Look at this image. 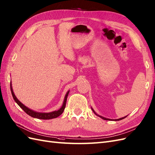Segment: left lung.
I'll use <instances>...</instances> for the list:
<instances>
[{"mask_svg": "<svg viewBox=\"0 0 155 155\" xmlns=\"http://www.w3.org/2000/svg\"><path fill=\"white\" fill-rule=\"evenodd\" d=\"M92 110H93V112L95 113V114H96V115L97 116H98V117H100V118H101L102 119H104V120H110V119H109V118H105V117H101V116H100V115H99V114H96V112H95L94 111V110L92 108ZM127 116H126V117H122V118H118V119H115V120H115V121H117V120H122V119H124V118H126Z\"/></svg>", "mask_w": 155, "mask_h": 155, "instance_id": "1", "label": "left lung"}]
</instances>
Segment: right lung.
Returning <instances> with one entry per match:
<instances>
[{"mask_svg": "<svg viewBox=\"0 0 155 155\" xmlns=\"http://www.w3.org/2000/svg\"><path fill=\"white\" fill-rule=\"evenodd\" d=\"M10 90H11L12 95L14 101L17 103V104L19 107H20L23 110H24V111L27 114H29V116L32 117L33 118H38V119H42V120H49V119L57 118L59 115H61V114L63 113V110H64V109L65 108L67 98V96H68V94L69 93V90L66 93L65 98H64V101H63V105L61 106V107L59 109V110H55V111L50 112V113H38V112L34 111V110L30 109L28 107H27L26 106H25L23 104H21V103L18 100V98L16 97V96H15V94H14V93L13 92L12 87V83L11 82H10Z\"/></svg>", "mask_w": 155, "mask_h": 155, "instance_id": "1", "label": "right lung"}]
</instances>
